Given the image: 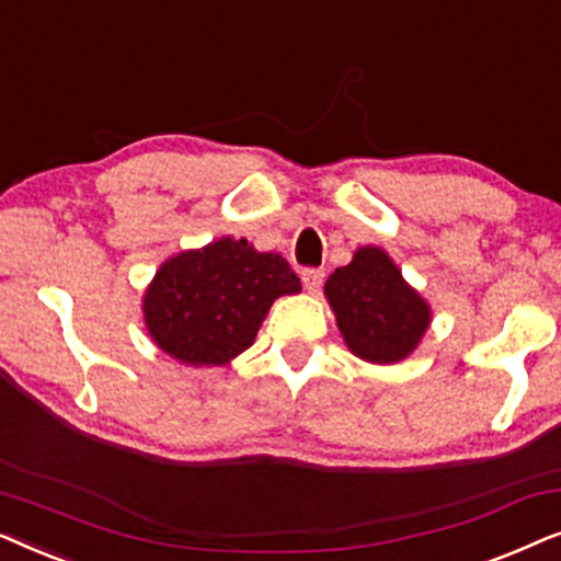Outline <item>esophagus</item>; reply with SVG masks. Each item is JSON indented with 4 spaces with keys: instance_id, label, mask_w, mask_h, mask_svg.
<instances>
[{
    "instance_id": "obj_1",
    "label": "esophagus",
    "mask_w": 561,
    "mask_h": 561,
    "mask_svg": "<svg viewBox=\"0 0 561 561\" xmlns=\"http://www.w3.org/2000/svg\"><path fill=\"white\" fill-rule=\"evenodd\" d=\"M301 280H304V288L309 290V294H319L321 283H324V271H313V267H309V271L301 273Z\"/></svg>"
}]
</instances>
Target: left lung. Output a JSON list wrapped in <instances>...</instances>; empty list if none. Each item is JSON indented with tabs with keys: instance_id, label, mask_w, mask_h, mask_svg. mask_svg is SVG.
I'll list each match as a JSON object with an SVG mask.
<instances>
[{
	"instance_id": "left-lung-1",
	"label": "left lung",
	"mask_w": 561,
	"mask_h": 561,
	"mask_svg": "<svg viewBox=\"0 0 561 561\" xmlns=\"http://www.w3.org/2000/svg\"><path fill=\"white\" fill-rule=\"evenodd\" d=\"M324 296L347 350L365 363H403L432 327V306L375 244L357 248L350 265L329 275Z\"/></svg>"
}]
</instances>
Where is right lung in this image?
I'll return each instance as SVG.
<instances>
[{
  "mask_svg": "<svg viewBox=\"0 0 561 561\" xmlns=\"http://www.w3.org/2000/svg\"><path fill=\"white\" fill-rule=\"evenodd\" d=\"M301 294V280L278 252L219 237L181 250L158 267L142 294L150 340L191 367H221L252 347L275 298Z\"/></svg>",
  "mask_w": 561,
  "mask_h": 561,
  "instance_id": "1",
  "label": "right lung"
}]
</instances>
